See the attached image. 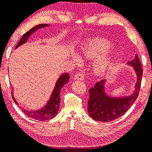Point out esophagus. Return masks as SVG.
<instances>
[{"mask_svg":"<svg viewBox=\"0 0 152 152\" xmlns=\"http://www.w3.org/2000/svg\"><path fill=\"white\" fill-rule=\"evenodd\" d=\"M84 77H85L84 76V75H83L81 73H78L75 75V78L77 79V80H83Z\"/></svg>","mask_w":152,"mask_h":152,"instance_id":"obj_1","label":"esophagus"}]
</instances>
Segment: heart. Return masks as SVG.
<instances>
[{
    "instance_id": "1",
    "label": "heart",
    "mask_w": 152,
    "mask_h": 152,
    "mask_svg": "<svg viewBox=\"0 0 152 152\" xmlns=\"http://www.w3.org/2000/svg\"><path fill=\"white\" fill-rule=\"evenodd\" d=\"M113 47L110 41L105 38H92L86 39L80 46V53L86 58H96L94 63V69L97 73H103L113 65L115 56L113 54L99 56L108 52ZM72 58L74 61L79 62L81 58L78 54H73Z\"/></svg>"
}]
</instances>
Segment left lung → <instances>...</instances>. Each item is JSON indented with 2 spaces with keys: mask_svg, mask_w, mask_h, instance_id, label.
<instances>
[{
  "mask_svg": "<svg viewBox=\"0 0 152 152\" xmlns=\"http://www.w3.org/2000/svg\"><path fill=\"white\" fill-rule=\"evenodd\" d=\"M133 67L137 75V81L133 93L127 96L111 97L105 91L106 80H102L89 89V98L88 111L89 116L97 121L108 122L118 118L123 115L135 102L138 97L141 87L143 69L138 56L127 63Z\"/></svg>",
  "mask_w": 152,
  "mask_h": 152,
  "instance_id": "left-lung-1",
  "label": "left lung"
}]
</instances>
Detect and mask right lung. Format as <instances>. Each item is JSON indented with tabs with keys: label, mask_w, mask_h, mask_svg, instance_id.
Listing matches in <instances>:
<instances>
[{
	"label": "right lung",
	"mask_w": 152,
	"mask_h": 152,
	"mask_svg": "<svg viewBox=\"0 0 152 152\" xmlns=\"http://www.w3.org/2000/svg\"><path fill=\"white\" fill-rule=\"evenodd\" d=\"M50 25L48 24H39L38 26L34 27L31 28L30 30L27 31L26 34H23L22 36L21 39L18 42L16 46V48H18L22 44H23L27 42V39L31 36V34H33L35 31L38 30V29L42 28V27H48ZM69 73H63L62 74L59 78L57 80L56 85L54 86L53 93L51 94L50 98L48 102L44 107H42L41 109L37 110H28L26 109H22V111L26 114L29 117L35 119V120H38L40 121H45L50 120V119L53 118L54 116H56L59 110V104L61 102V97H60V92H61V89L63 87L69 82ZM12 98L14 100L15 104H18L14 98L13 91L11 92Z\"/></svg>",
	"instance_id": "obj_1"
}]
</instances>
